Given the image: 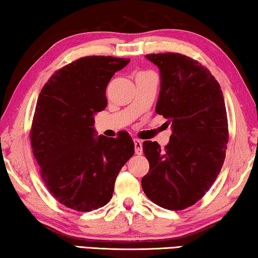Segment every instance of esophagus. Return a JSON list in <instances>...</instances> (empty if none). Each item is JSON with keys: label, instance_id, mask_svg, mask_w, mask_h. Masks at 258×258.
Here are the masks:
<instances>
[{"label": "esophagus", "instance_id": "esophagus-1", "mask_svg": "<svg viewBox=\"0 0 258 258\" xmlns=\"http://www.w3.org/2000/svg\"><path fill=\"white\" fill-rule=\"evenodd\" d=\"M133 142H134V147H135V154L142 155L143 150H142V141H141V140L134 139Z\"/></svg>", "mask_w": 258, "mask_h": 258}]
</instances>
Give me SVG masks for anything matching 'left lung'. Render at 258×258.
<instances>
[{
  "label": "left lung",
  "mask_w": 258,
  "mask_h": 258,
  "mask_svg": "<svg viewBox=\"0 0 258 258\" xmlns=\"http://www.w3.org/2000/svg\"><path fill=\"white\" fill-rule=\"evenodd\" d=\"M160 74L156 112L172 135L165 150L145 141L149 173L142 189L151 202L172 211L192 206L215 182L225 158L228 119L221 86L198 61L178 53L148 54Z\"/></svg>",
  "instance_id": "left-lung-1"
}]
</instances>
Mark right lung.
<instances>
[{
  "label": "right lung",
  "instance_id": "1",
  "mask_svg": "<svg viewBox=\"0 0 258 258\" xmlns=\"http://www.w3.org/2000/svg\"><path fill=\"white\" fill-rule=\"evenodd\" d=\"M130 59L84 56L61 68L43 86L30 140L43 181L60 204L90 212L112 197L116 177L134 155L127 132L98 135L94 116L107 107L106 89Z\"/></svg>",
  "mask_w": 258,
  "mask_h": 258
}]
</instances>
